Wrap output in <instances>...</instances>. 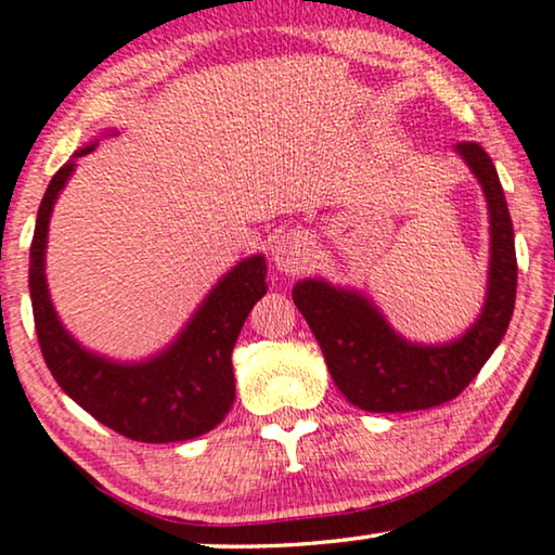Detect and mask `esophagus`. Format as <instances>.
<instances>
[{
  "instance_id": "34e87169",
  "label": "esophagus",
  "mask_w": 555,
  "mask_h": 555,
  "mask_svg": "<svg viewBox=\"0 0 555 555\" xmlns=\"http://www.w3.org/2000/svg\"><path fill=\"white\" fill-rule=\"evenodd\" d=\"M271 261H274V267L281 271V274H288V276L301 274L311 261L309 241L299 236V233H286V236H281L274 244V248H271Z\"/></svg>"
}]
</instances>
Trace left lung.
Listing matches in <instances>:
<instances>
[{"label": "left lung", "mask_w": 555, "mask_h": 555, "mask_svg": "<svg viewBox=\"0 0 555 555\" xmlns=\"http://www.w3.org/2000/svg\"><path fill=\"white\" fill-rule=\"evenodd\" d=\"M455 153L478 178L490 218L488 292L470 330L444 345H420L395 332L377 304L357 288L301 279L292 292L322 347L332 379L359 410L412 412L452 400L508 332L518 286L508 203L493 160L478 143H457Z\"/></svg>", "instance_id": "obj_1"}]
</instances>
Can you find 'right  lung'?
<instances>
[{
	"label": "right lung",
	"instance_id": "add662e5",
	"mask_svg": "<svg viewBox=\"0 0 555 555\" xmlns=\"http://www.w3.org/2000/svg\"><path fill=\"white\" fill-rule=\"evenodd\" d=\"M115 135V130L111 132ZM80 147L47 185L29 248L35 330L52 377L98 423L138 442H183L214 430L236 400L231 352L248 311L267 294V259L248 256L218 279L181 334L163 352L118 362L85 349L60 322L44 276L47 231L60 191L75 173Z\"/></svg>",
	"mask_w": 555,
	"mask_h": 555
}]
</instances>
